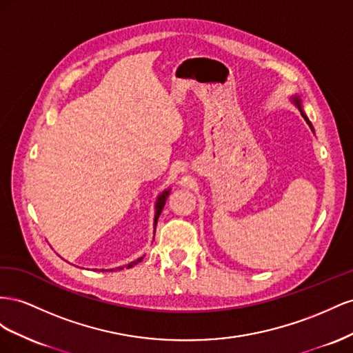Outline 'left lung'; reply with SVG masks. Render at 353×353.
Listing matches in <instances>:
<instances>
[{
  "instance_id": "left-lung-1",
  "label": "left lung",
  "mask_w": 353,
  "mask_h": 353,
  "mask_svg": "<svg viewBox=\"0 0 353 353\" xmlns=\"http://www.w3.org/2000/svg\"><path fill=\"white\" fill-rule=\"evenodd\" d=\"M293 102H294V105L299 108V110L301 112V115H303V118L306 119V123L309 124V127L312 128V132H314V127H312V124H310V121L307 119V117L305 115V112H303V109H301V103H300V97L299 96H294V99H293Z\"/></svg>"
}]
</instances>
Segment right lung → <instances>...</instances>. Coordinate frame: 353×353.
<instances>
[{
	"mask_svg": "<svg viewBox=\"0 0 353 353\" xmlns=\"http://www.w3.org/2000/svg\"><path fill=\"white\" fill-rule=\"evenodd\" d=\"M168 195H170V189H165L163 194H159V196H158V199H157V204H155V219H154V229L157 228V221H158V217H159V214H161V211H163V208H164V205H165V201H167V198H168ZM155 234V232H154ZM145 256H142V257H139L137 260H134V261H132V263H128V265H125V268L128 269V268H133L134 265H137L139 261H142V259H143ZM118 269H124V268H118ZM105 269H102V272H103ZM110 270H114V269H110Z\"/></svg>",
	"mask_w": 353,
	"mask_h": 353,
	"instance_id": "obj_1",
	"label": "right lung"
}]
</instances>
